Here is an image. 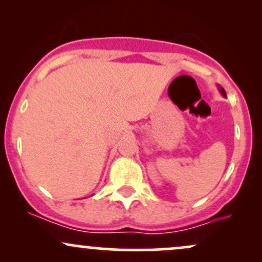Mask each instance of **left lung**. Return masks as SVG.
Segmentation results:
<instances>
[{
    "label": "left lung",
    "mask_w": 262,
    "mask_h": 262,
    "mask_svg": "<svg viewBox=\"0 0 262 262\" xmlns=\"http://www.w3.org/2000/svg\"><path fill=\"white\" fill-rule=\"evenodd\" d=\"M218 89H219V91H221V93H222V95H223V96H224V97H225V91H224V89H223V87H221V86H219V87H218Z\"/></svg>",
    "instance_id": "8db88e82"
}]
</instances>
